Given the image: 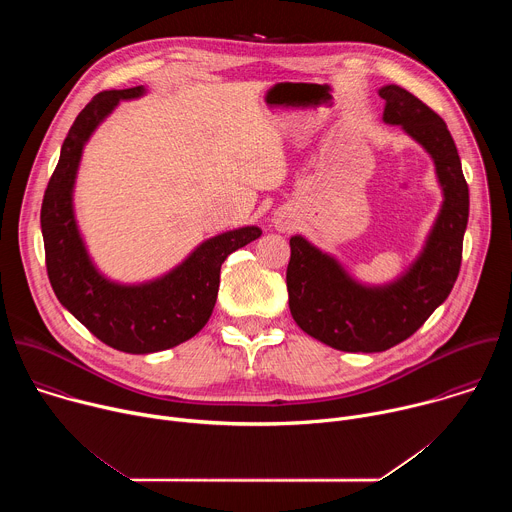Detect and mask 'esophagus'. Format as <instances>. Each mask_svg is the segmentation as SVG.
I'll return each mask as SVG.
<instances>
[{
    "instance_id": "34e87169",
    "label": "esophagus",
    "mask_w": 512,
    "mask_h": 512,
    "mask_svg": "<svg viewBox=\"0 0 512 512\" xmlns=\"http://www.w3.org/2000/svg\"><path fill=\"white\" fill-rule=\"evenodd\" d=\"M271 223L279 233H289L296 227V216L289 208H277L271 216Z\"/></svg>"
}]
</instances>
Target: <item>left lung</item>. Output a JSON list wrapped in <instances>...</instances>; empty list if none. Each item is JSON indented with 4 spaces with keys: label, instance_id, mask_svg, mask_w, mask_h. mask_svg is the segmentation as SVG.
<instances>
[{
    "label": "left lung",
    "instance_id": "left-lung-1",
    "mask_svg": "<svg viewBox=\"0 0 512 512\" xmlns=\"http://www.w3.org/2000/svg\"><path fill=\"white\" fill-rule=\"evenodd\" d=\"M383 121L399 125L429 154L442 204L419 255L387 283H364L306 237L289 239V310L312 338L344 352H383L409 338L442 306L458 279L470 196L444 119L399 85L379 89Z\"/></svg>",
    "mask_w": 512,
    "mask_h": 512
}]
</instances>
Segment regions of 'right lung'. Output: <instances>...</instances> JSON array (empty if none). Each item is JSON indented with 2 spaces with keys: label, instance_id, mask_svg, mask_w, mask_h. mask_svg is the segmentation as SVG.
Segmentation results:
<instances>
[{
  "label": "right lung",
  "instance_id": "1",
  "mask_svg": "<svg viewBox=\"0 0 512 512\" xmlns=\"http://www.w3.org/2000/svg\"><path fill=\"white\" fill-rule=\"evenodd\" d=\"M145 93L141 85L93 97L68 129L40 212L46 269L58 302L101 342L129 354L160 352L198 334L216 304L221 265L261 237L255 225L214 235L164 275L139 283L115 281L95 265L75 214L83 150L121 101Z\"/></svg>",
  "mask_w": 512,
  "mask_h": 512
}]
</instances>
